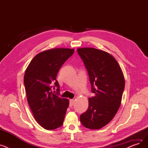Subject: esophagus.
Here are the masks:
<instances>
[{
    "mask_svg": "<svg viewBox=\"0 0 148 148\" xmlns=\"http://www.w3.org/2000/svg\"><path fill=\"white\" fill-rule=\"evenodd\" d=\"M74 104V99H70L69 101V106L72 107Z\"/></svg>",
    "mask_w": 148,
    "mask_h": 148,
    "instance_id": "obj_1",
    "label": "esophagus"
}]
</instances>
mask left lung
<instances>
[{
  "label": "left lung",
  "instance_id": "8db88e82",
  "mask_svg": "<svg viewBox=\"0 0 148 148\" xmlns=\"http://www.w3.org/2000/svg\"><path fill=\"white\" fill-rule=\"evenodd\" d=\"M89 76L94 96L89 98V107L82 114L83 125L91 130H99L109 123L119 110L125 79L114 58L106 51L95 48L77 49Z\"/></svg>",
  "mask_w": 148,
  "mask_h": 148
}]
</instances>
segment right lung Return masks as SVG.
Wrapping results in <instances>:
<instances>
[{"instance_id": "1", "label": "right lung", "mask_w": 148, "mask_h": 148, "mask_svg": "<svg viewBox=\"0 0 148 148\" xmlns=\"http://www.w3.org/2000/svg\"><path fill=\"white\" fill-rule=\"evenodd\" d=\"M74 52V49L68 48L43 51L36 54L26 69L24 83L27 102L35 120L45 130H55L64 123L69 100L54 94L51 89L54 84L57 93L59 92L57 74Z\"/></svg>"}]
</instances>
